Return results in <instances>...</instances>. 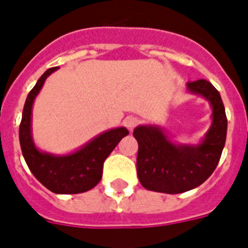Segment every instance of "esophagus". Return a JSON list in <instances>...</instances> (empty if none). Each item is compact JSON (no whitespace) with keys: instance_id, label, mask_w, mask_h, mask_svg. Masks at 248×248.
Listing matches in <instances>:
<instances>
[{"instance_id":"1","label":"esophagus","mask_w":248,"mask_h":248,"mask_svg":"<svg viewBox=\"0 0 248 248\" xmlns=\"http://www.w3.org/2000/svg\"><path fill=\"white\" fill-rule=\"evenodd\" d=\"M124 126H126V127L130 130V131H132V130H134V128H135L136 126L140 124V120L138 118V117L131 116V117H127V118H124Z\"/></svg>"}]
</instances>
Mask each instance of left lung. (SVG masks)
<instances>
[{"mask_svg": "<svg viewBox=\"0 0 248 248\" xmlns=\"http://www.w3.org/2000/svg\"><path fill=\"white\" fill-rule=\"evenodd\" d=\"M186 87L211 104V127L198 145H180L173 144L158 126H138L134 130L139 144L136 170L148 190L177 194L197 188L211 176L220 161L228 127L221 96L206 79L188 82Z\"/></svg>", "mask_w": 248, "mask_h": 248, "instance_id": "1", "label": "left lung"}]
</instances>
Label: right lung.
Wrapping results in <instances>:
<instances>
[{
  "label": "right lung",
  "mask_w": 248,
  "mask_h": 248,
  "mask_svg": "<svg viewBox=\"0 0 248 248\" xmlns=\"http://www.w3.org/2000/svg\"><path fill=\"white\" fill-rule=\"evenodd\" d=\"M56 68H50L41 76L27 96L19 126L21 152L31 172L41 184L56 194H77L93 189L101 180L103 165L121 139L128 135L127 128L118 127L105 131L75 153L55 155L38 151L32 139L33 101L45 81Z\"/></svg>",
  "instance_id": "right-lung-1"
}]
</instances>
